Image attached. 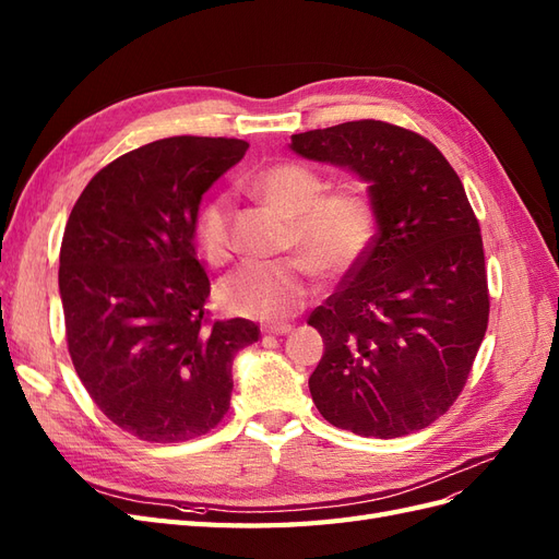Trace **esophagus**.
Listing matches in <instances>:
<instances>
[{
  "label": "esophagus",
  "instance_id": "34e87169",
  "mask_svg": "<svg viewBox=\"0 0 559 559\" xmlns=\"http://www.w3.org/2000/svg\"><path fill=\"white\" fill-rule=\"evenodd\" d=\"M263 333H267V335H286V333H292V324H267V326H263Z\"/></svg>",
  "mask_w": 559,
  "mask_h": 559
}]
</instances>
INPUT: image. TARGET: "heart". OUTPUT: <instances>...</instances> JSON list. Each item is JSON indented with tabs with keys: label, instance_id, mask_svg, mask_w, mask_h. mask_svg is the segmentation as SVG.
<instances>
[{
	"label": "heart",
	"instance_id": "b5f03b06",
	"mask_svg": "<svg viewBox=\"0 0 559 559\" xmlns=\"http://www.w3.org/2000/svg\"><path fill=\"white\" fill-rule=\"evenodd\" d=\"M249 186L280 214L289 218L286 245L305 253L282 261H253L233 270L216 286V296L230 312L257 319L294 314L314 289V263L326 275H343L373 245L378 214L370 195L357 186L329 191L314 167L284 160L251 175ZM233 212L226 195H212L198 207L193 233L198 249L212 265L230 259Z\"/></svg>",
	"mask_w": 559,
	"mask_h": 559
}]
</instances>
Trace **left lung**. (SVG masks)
I'll return each instance as SVG.
<instances>
[{
    "mask_svg": "<svg viewBox=\"0 0 559 559\" xmlns=\"http://www.w3.org/2000/svg\"><path fill=\"white\" fill-rule=\"evenodd\" d=\"M289 146L352 170L378 214L373 245L308 319L326 347L310 376L317 411L359 436L425 429L462 394L489 317L462 179L421 134L370 118L292 134Z\"/></svg>",
    "mask_w": 559,
    "mask_h": 559,
    "instance_id": "1",
    "label": "left lung"
}]
</instances>
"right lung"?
Instances as JSON below:
<instances>
[{"instance_id":"1","label":"right lung","mask_w":559,"mask_h":559,"mask_svg":"<svg viewBox=\"0 0 559 559\" xmlns=\"http://www.w3.org/2000/svg\"><path fill=\"white\" fill-rule=\"evenodd\" d=\"M249 148L167 138L103 167L67 218L60 298L76 376L116 427L181 443L224 419L233 359L259 341L249 319L210 321L195 257L202 193Z\"/></svg>"}]
</instances>
